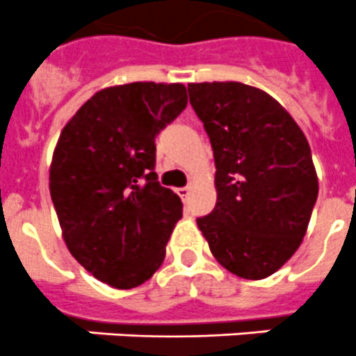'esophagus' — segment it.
Returning a JSON list of instances; mask_svg holds the SVG:
<instances>
[{"label":"esophagus","mask_w":356,"mask_h":356,"mask_svg":"<svg viewBox=\"0 0 356 356\" xmlns=\"http://www.w3.org/2000/svg\"><path fill=\"white\" fill-rule=\"evenodd\" d=\"M190 190L191 188L190 186H184V188H177V193H179V197H181L182 200H186L188 199V195H190Z\"/></svg>","instance_id":"esophagus-1"}]
</instances>
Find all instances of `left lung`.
I'll list each match as a JSON object with an SVG mask.
<instances>
[{
    "instance_id": "left-lung-1",
    "label": "left lung",
    "mask_w": 356,
    "mask_h": 356,
    "mask_svg": "<svg viewBox=\"0 0 356 356\" xmlns=\"http://www.w3.org/2000/svg\"><path fill=\"white\" fill-rule=\"evenodd\" d=\"M215 157L216 204L197 218L216 261L245 280L286 264L307 233L319 182L310 145L270 95L240 82L188 84Z\"/></svg>"
}]
</instances>
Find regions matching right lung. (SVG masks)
Instances as JSON below:
<instances>
[{
    "label": "right lung",
    "instance_id": "add662e5",
    "mask_svg": "<svg viewBox=\"0 0 356 356\" xmlns=\"http://www.w3.org/2000/svg\"><path fill=\"white\" fill-rule=\"evenodd\" d=\"M188 104L182 84L132 82L98 91L67 122L49 168V193L73 258L114 289L152 277L182 216L161 186L156 136Z\"/></svg>",
    "mask_w": 356,
    "mask_h": 356
}]
</instances>
